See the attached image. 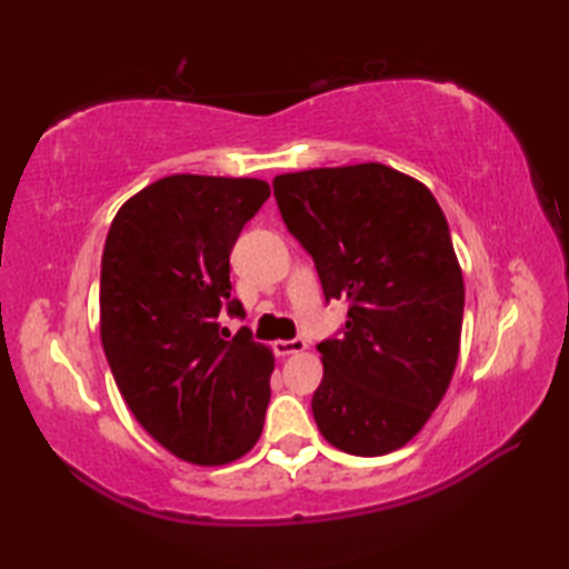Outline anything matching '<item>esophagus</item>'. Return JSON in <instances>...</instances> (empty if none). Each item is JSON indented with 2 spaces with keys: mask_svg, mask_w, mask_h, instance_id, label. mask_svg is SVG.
<instances>
[{
  "mask_svg": "<svg viewBox=\"0 0 569 569\" xmlns=\"http://www.w3.org/2000/svg\"><path fill=\"white\" fill-rule=\"evenodd\" d=\"M306 349L303 339H288V341H276L273 351L276 356H291V353H301Z\"/></svg>",
  "mask_w": 569,
  "mask_h": 569,
  "instance_id": "1",
  "label": "esophagus"
}]
</instances>
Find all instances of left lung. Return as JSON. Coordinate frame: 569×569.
<instances>
[{
    "mask_svg": "<svg viewBox=\"0 0 569 569\" xmlns=\"http://www.w3.org/2000/svg\"><path fill=\"white\" fill-rule=\"evenodd\" d=\"M273 196L326 301H349L341 333L316 346L313 419L336 449L389 455L419 435L457 366L465 278L447 218L423 182L381 162L286 172Z\"/></svg>",
    "mask_w": 569,
    "mask_h": 569,
    "instance_id": "1",
    "label": "left lung"
}]
</instances>
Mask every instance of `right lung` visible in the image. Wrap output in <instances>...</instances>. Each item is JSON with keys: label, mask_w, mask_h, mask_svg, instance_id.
Segmentation results:
<instances>
[{"label": "right lung", "mask_w": 569, "mask_h": 569, "mask_svg": "<svg viewBox=\"0 0 569 569\" xmlns=\"http://www.w3.org/2000/svg\"><path fill=\"white\" fill-rule=\"evenodd\" d=\"M271 188L256 178L168 176L114 216L102 250L100 339L134 419L178 459L228 465L261 437L273 351L220 333L230 250Z\"/></svg>", "instance_id": "right-lung-1"}]
</instances>
